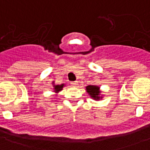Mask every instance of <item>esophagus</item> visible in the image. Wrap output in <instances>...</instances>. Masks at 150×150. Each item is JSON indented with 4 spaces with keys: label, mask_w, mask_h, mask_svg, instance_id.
Here are the masks:
<instances>
[{
    "label": "esophagus",
    "mask_w": 150,
    "mask_h": 150,
    "mask_svg": "<svg viewBox=\"0 0 150 150\" xmlns=\"http://www.w3.org/2000/svg\"><path fill=\"white\" fill-rule=\"evenodd\" d=\"M78 85V82L77 81H72L71 82V86H76Z\"/></svg>",
    "instance_id": "34e87169"
}]
</instances>
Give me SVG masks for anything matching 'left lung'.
I'll return each instance as SVG.
<instances>
[{
    "label": "left lung",
    "instance_id": "obj_1",
    "mask_svg": "<svg viewBox=\"0 0 150 150\" xmlns=\"http://www.w3.org/2000/svg\"><path fill=\"white\" fill-rule=\"evenodd\" d=\"M86 92L88 93L89 97L95 100H100L103 98V96L101 94V91H100V87L98 86H95V85H91V86H88L86 87Z\"/></svg>",
    "mask_w": 150,
    "mask_h": 150
}]
</instances>
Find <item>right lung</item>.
Returning <instances> with one entry per match:
<instances>
[{"instance_id":"1","label":"right lung","mask_w":150,"mask_h":150,"mask_svg":"<svg viewBox=\"0 0 150 150\" xmlns=\"http://www.w3.org/2000/svg\"><path fill=\"white\" fill-rule=\"evenodd\" d=\"M52 87H53V93H55V96L57 95L58 93L62 91L63 88H64V86H65L64 84H62V85H56L55 81H52Z\"/></svg>"}]
</instances>
